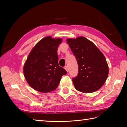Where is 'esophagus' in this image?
<instances>
[{"label":"esophagus","instance_id":"34e87169","mask_svg":"<svg viewBox=\"0 0 127 127\" xmlns=\"http://www.w3.org/2000/svg\"><path fill=\"white\" fill-rule=\"evenodd\" d=\"M64 69H65V70H66V71H68V66H64Z\"/></svg>","mask_w":127,"mask_h":127}]
</instances>
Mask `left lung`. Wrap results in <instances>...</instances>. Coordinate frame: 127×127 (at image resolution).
<instances>
[{
	"mask_svg": "<svg viewBox=\"0 0 127 127\" xmlns=\"http://www.w3.org/2000/svg\"><path fill=\"white\" fill-rule=\"evenodd\" d=\"M77 62L79 72L72 79L75 88L83 93H92L99 90L106 81L109 67L103 54L92 42L85 37L68 39Z\"/></svg>",
	"mask_w": 127,
	"mask_h": 127,
	"instance_id": "8db88e82",
	"label": "left lung"
}]
</instances>
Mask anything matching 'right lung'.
I'll return each mask as SVG.
<instances>
[{
    "label": "right lung",
    "mask_w": 127,
    "mask_h": 127,
    "mask_svg": "<svg viewBox=\"0 0 127 127\" xmlns=\"http://www.w3.org/2000/svg\"><path fill=\"white\" fill-rule=\"evenodd\" d=\"M62 40L46 36L33 47L23 67L25 79L31 87L42 93L57 88L67 72L58 64L57 50Z\"/></svg>",
    "instance_id": "right-lung-1"
}]
</instances>
